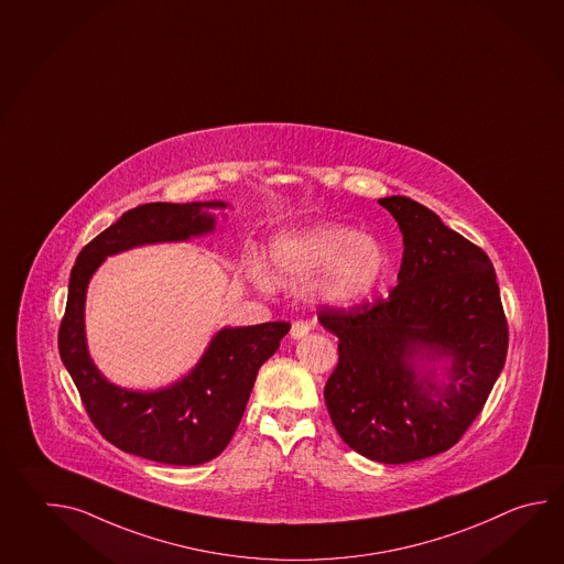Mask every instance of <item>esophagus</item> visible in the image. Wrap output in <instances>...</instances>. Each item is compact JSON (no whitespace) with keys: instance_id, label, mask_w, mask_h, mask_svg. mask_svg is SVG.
I'll return each mask as SVG.
<instances>
[{"instance_id":"1","label":"esophagus","mask_w":564,"mask_h":564,"mask_svg":"<svg viewBox=\"0 0 564 564\" xmlns=\"http://www.w3.org/2000/svg\"><path fill=\"white\" fill-rule=\"evenodd\" d=\"M310 332L311 323L303 322V319H297V322H293V325H291V337L293 339H301V337H305Z\"/></svg>"}]
</instances>
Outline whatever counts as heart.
<instances>
[{
  "label": "heart",
  "mask_w": 564,
  "mask_h": 564,
  "mask_svg": "<svg viewBox=\"0 0 564 564\" xmlns=\"http://www.w3.org/2000/svg\"><path fill=\"white\" fill-rule=\"evenodd\" d=\"M271 273L263 264L251 267L261 289L307 283L319 300L354 307L368 300L386 271V253L378 239L357 235L356 229L325 220L305 229L276 235L269 247Z\"/></svg>",
  "instance_id": "obj_1"
}]
</instances>
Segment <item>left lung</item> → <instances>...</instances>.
Returning a JSON list of instances; mask_svg holds the SVG:
<instances>
[{"instance_id":"left-lung-1","label":"left lung","mask_w":564,"mask_h":564,"mask_svg":"<svg viewBox=\"0 0 564 564\" xmlns=\"http://www.w3.org/2000/svg\"><path fill=\"white\" fill-rule=\"evenodd\" d=\"M380 205L403 235L398 285L356 313L323 307L319 322L339 337L323 395L349 448L408 464L452 448L482 412L505 368L508 325L480 247L408 196Z\"/></svg>"}]
</instances>
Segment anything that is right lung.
Instances as JSON below:
<instances>
[{
    "label": "right lung",
    "instance_id": "right-lung-1",
    "mask_svg": "<svg viewBox=\"0 0 564 564\" xmlns=\"http://www.w3.org/2000/svg\"><path fill=\"white\" fill-rule=\"evenodd\" d=\"M210 203H149L124 213L82 249L69 273L68 303L59 325V357L80 391L94 425L116 448L171 466L217 458L241 422L257 371L279 349L291 325L223 327L183 380L156 391L120 388L96 368L86 344V289L106 257L142 245L188 241L215 230Z\"/></svg>",
    "mask_w": 564,
    "mask_h": 564
}]
</instances>
